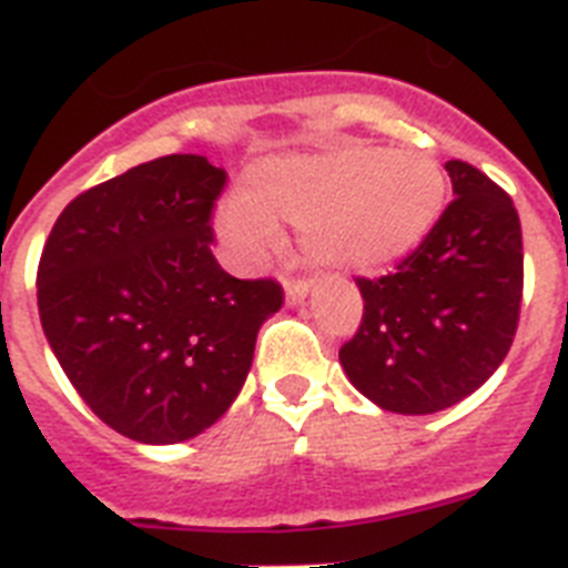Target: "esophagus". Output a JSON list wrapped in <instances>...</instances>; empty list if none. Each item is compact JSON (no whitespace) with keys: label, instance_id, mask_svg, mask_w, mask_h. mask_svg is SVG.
<instances>
[{"label":"esophagus","instance_id":"esophagus-1","mask_svg":"<svg viewBox=\"0 0 568 568\" xmlns=\"http://www.w3.org/2000/svg\"><path fill=\"white\" fill-rule=\"evenodd\" d=\"M311 281H284V295H287L290 304H298L307 298V293H311Z\"/></svg>","mask_w":568,"mask_h":568}]
</instances>
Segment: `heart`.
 <instances>
[{
	"label": "heart",
	"mask_w": 568,
	"mask_h": 568,
	"mask_svg": "<svg viewBox=\"0 0 568 568\" xmlns=\"http://www.w3.org/2000/svg\"><path fill=\"white\" fill-rule=\"evenodd\" d=\"M444 200L447 176L424 150L295 153L246 173L243 194L220 211V232L234 252L255 257L281 241V220L302 226L313 264L377 273L433 232Z\"/></svg>",
	"instance_id": "b5f03b06"
}]
</instances>
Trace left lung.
<instances>
[{"instance_id":"left-lung-1","label":"left lung","mask_w":568,"mask_h":568,"mask_svg":"<svg viewBox=\"0 0 568 568\" xmlns=\"http://www.w3.org/2000/svg\"><path fill=\"white\" fill-rule=\"evenodd\" d=\"M456 200L397 273L359 278L363 322L339 363L397 415L449 409L508 357L523 302V229L496 182L447 162Z\"/></svg>"}]
</instances>
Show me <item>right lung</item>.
I'll return each instance as SVG.
<instances>
[{
    "mask_svg": "<svg viewBox=\"0 0 568 568\" xmlns=\"http://www.w3.org/2000/svg\"><path fill=\"white\" fill-rule=\"evenodd\" d=\"M226 171L171 153L83 191L37 273L42 334L89 409L139 444H180L241 395L275 281L232 278L209 217Z\"/></svg>",
    "mask_w": 568,
    "mask_h": 568,
    "instance_id": "add662e5",
    "label": "right lung"
}]
</instances>
